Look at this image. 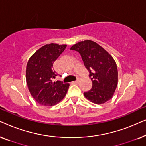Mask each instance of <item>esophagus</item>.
Wrapping results in <instances>:
<instances>
[{
	"label": "esophagus",
	"mask_w": 146,
	"mask_h": 146,
	"mask_svg": "<svg viewBox=\"0 0 146 146\" xmlns=\"http://www.w3.org/2000/svg\"><path fill=\"white\" fill-rule=\"evenodd\" d=\"M79 81H80V79L78 78V79L74 81V82H73V83H74V84H78V83L79 82Z\"/></svg>",
	"instance_id": "esophagus-1"
}]
</instances>
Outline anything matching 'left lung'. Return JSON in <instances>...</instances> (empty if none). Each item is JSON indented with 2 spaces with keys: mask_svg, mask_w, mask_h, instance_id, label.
<instances>
[{
  "mask_svg": "<svg viewBox=\"0 0 146 146\" xmlns=\"http://www.w3.org/2000/svg\"><path fill=\"white\" fill-rule=\"evenodd\" d=\"M70 50L81 55L92 82V88L84 93V96L96 104L111 99L118 80L117 65L113 57L96 42L89 40L76 43Z\"/></svg>",
  "mask_w": 146,
  "mask_h": 146,
  "instance_id": "obj_1",
  "label": "left lung"
}]
</instances>
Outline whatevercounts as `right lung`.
I'll use <instances>...</instances> for the list:
<instances>
[{
  "mask_svg": "<svg viewBox=\"0 0 146 146\" xmlns=\"http://www.w3.org/2000/svg\"><path fill=\"white\" fill-rule=\"evenodd\" d=\"M67 45L51 43L36 51L28 61L26 80L34 99L43 106H54L66 94L70 84L61 81L53 82L57 74L53 64Z\"/></svg>",
  "mask_w": 146,
  "mask_h": 146,
  "instance_id": "1",
  "label": "right lung"
}]
</instances>
